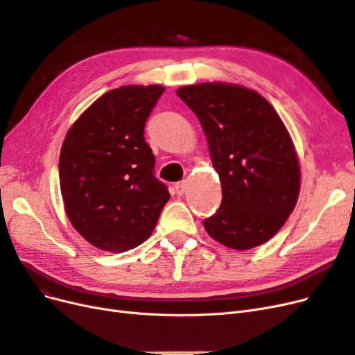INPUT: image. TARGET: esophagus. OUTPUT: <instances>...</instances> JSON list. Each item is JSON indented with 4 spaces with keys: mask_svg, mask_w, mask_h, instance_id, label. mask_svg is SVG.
Instances as JSON below:
<instances>
[{
    "mask_svg": "<svg viewBox=\"0 0 355 355\" xmlns=\"http://www.w3.org/2000/svg\"><path fill=\"white\" fill-rule=\"evenodd\" d=\"M186 191H187V181L182 180V181L177 182V184H175V193L178 194V196H182V194H184Z\"/></svg>",
    "mask_w": 355,
    "mask_h": 355,
    "instance_id": "34e87169",
    "label": "esophagus"
}]
</instances>
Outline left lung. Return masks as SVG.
<instances>
[{
    "mask_svg": "<svg viewBox=\"0 0 355 355\" xmlns=\"http://www.w3.org/2000/svg\"><path fill=\"white\" fill-rule=\"evenodd\" d=\"M207 135L223 200L205 230L221 245L252 249L276 234L298 200L301 169L291 135L257 91L224 83L177 89Z\"/></svg>",
    "mask_w": 355,
    "mask_h": 355,
    "instance_id": "left-lung-1",
    "label": "left lung"
}]
</instances>
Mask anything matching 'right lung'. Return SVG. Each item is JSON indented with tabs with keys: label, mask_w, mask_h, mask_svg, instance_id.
<instances>
[{
	"label": "right lung",
	"mask_w": 355,
	"mask_h": 355,
	"mask_svg": "<svg viewBox=\"0 0 355 355\" xmlns=\"http://www.w3.org/2000/svg\"><path fill=\"white\" fill-rule=\"evenodd\" d=\"M161 85H125L97 98L67 131L59 159L67 218L87 242L127 252L155 230L169 191L155 177L144 125Z\"/></svg>",
	"instance_id": "add662e5"
}]
</instances>
